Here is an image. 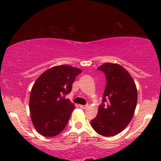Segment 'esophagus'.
<instances>
[{"mask_svg": "<svg viewBox=\"0 0 161 161\" xmlns=\"http://www.w3.org/2000/svg\"><path fill=\"white\" fill-rule=\"evenodd\" d=\"M79 107H80L82 109H86V108H87L88 107V104H86V105H79Z\"/></svg>", "mask_w": 161, "mask_h": 161, "instance_id": "esophagus-1", "label": "esophagus"}]
</instances>
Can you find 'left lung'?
<instances>
[{
    "instance_id": "left-lung-1",
    "label": "left lung",
    "mask_w": 161,
    "mask_h": 161,
    "mask_svg": "<svg viewBox=\"0 0 161 161\" xmlns=\"http://www.w3.org/2000/svg\"><path fill=\"white\" fill-rule=\"evenodd\" d=\"M105 74L107 86L92 128L103 136L119 134L134 115L138 94L132 76L119 64L106 63L97 68Z\"/></svg>"
}]
</instances>
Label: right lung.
I'll return each instance as SVG.
<instances>
[{
	"label": "right lung",
	"instance_id": "right-lung-1",
	"mask_svg": "<svg viewBox=\"0 0 161 161\" xmlns=\"http://www.w3.org/2000/svg\"><path fill=\"white\" fill-rule=\"evenodd\" d=\"M82 70L68 65L53 66L44 72L33 85L29 98L31 118L38 133L56 136L65 129L74 104L65 95L72 90Z\"/></svg>",
	"mask_w": 161,
	"mask_h": 161
}]
</instances>
